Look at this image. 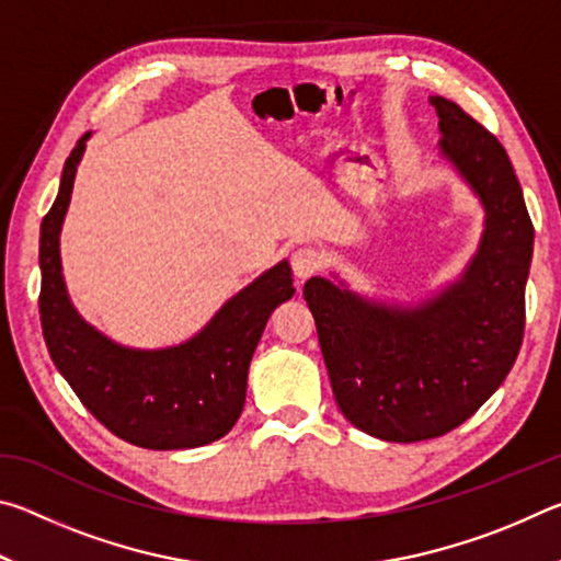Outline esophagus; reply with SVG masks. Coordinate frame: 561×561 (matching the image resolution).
<instances>
[{
	"label": "esophagus",
	"mask_w": 561,
	"mask_h": 561,
	"mask_svg": "<svg viewBox=\"0 0 561 561\" xmlns=\"http://www.w3.org/2000/svg\"><path fill=\"white\" fill-rule=\"evenodd\" d=\"M319 267H321V254L317 250H311V247H299V250L291 254V272L299 282L309 279L311 274H317Z\"/></svg>",
	"instance_id": "esophagus-1"
}]
</instances>
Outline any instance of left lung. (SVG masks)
Segmentation results:
<instances>
[{
  "label": "left lung",
  "instance_id": "8db88e82",
  "mask_svg": "<svg viewBox=\"0 0 561 561\" xmlns=\"http://www.w3.org/2000/svg\"><path fill=\"white\" fill-rule=\"evenodd\" d=\"M448 160L485 210L458 279L417 304L364 297L344 279L304 284L334 398L358 431L388 443L445 435L505 381L525 334L535 227L500 140L458 103L431 96Z\"/></svg>",
  "mask_w": 561,
  "mask_h": 561
}]
</instances>
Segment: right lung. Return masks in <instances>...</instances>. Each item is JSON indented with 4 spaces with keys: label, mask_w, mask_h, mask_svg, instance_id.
I'll return each mask as SVG.
<instances>
[{
    "label": "right lung",
    "mask_w": 561,
    "mask_h": 561,
    "mask_svg": "<svg viewBox=\"0 0 561 561\" xmlns=\"http://www.w3.org/2000/svg\"><path fill=\"white\" fill-rule=\"evenodd\" d=\"M87 133L66 158L59 195L39 234L44 341L81 403L121 440L148 450L201 448L232 431L247 396V371L267 319L294 297L282 260L227 299L183 344L133 348L103 334L71 304L61 272V227Z\"/></svg>",
    "instance_id": "add662e5"
}]
</instances>
